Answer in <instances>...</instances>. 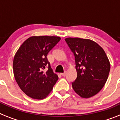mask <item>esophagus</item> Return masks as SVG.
I'll use <instances>...</instances> for the list:
<instances>
[{"instance_id": "1", "label": "esophagus", "mask_w": 120, "mask_h": 120, "mask_svg": "<svg viewBox=\"0 0 120 120\" xmlns=\"http://www.w3.org/2000/svg\"><path fill=\"white\" fill-rule=\"evenodd\" d=\"M61 74L62 76H66V72H64V73H62V74Z\"/></svg>"}]
</instances>
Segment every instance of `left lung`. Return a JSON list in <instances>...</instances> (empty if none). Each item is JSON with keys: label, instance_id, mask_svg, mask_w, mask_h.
<instances>
[{"label": "left lung", "instance_id": "1", "mask_svg": "<svg viewBox=\"0 0 120 120\" xmlns=\"http://www.w3.org/2000/svg\"><path fill=\"white\" fill-rule=\"evenodd\" d=\"M65 40L75 56L77 77L72 88L82 98H90L102 89L107 80L110 64L99 45L86 38L68 37Z\"/></svg>", "mask_w": 120, "mask_h": 120}]
</instances>
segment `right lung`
<instances>
[{"mask_svg": "<svg viewBox=\"0 0 120 120\" xmlns=\"http://www.w3.org/2000/svg\"><path fill=\"white\" fill-rule=\"evenodd\" d=\"M58 36H32L24 41L14 56L13 70L20 89L34 99H43L58 80L46 56L59 42ZM49 69L43 70L46 66Z\"/></svg>", "mask_w": 120, "mask_h": 120, "instance_id": "obj_1", "label": "right lung"}]
</instances>
